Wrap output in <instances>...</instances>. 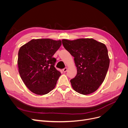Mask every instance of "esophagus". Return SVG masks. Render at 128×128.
I'll use <instances>...</instances> for the list:
<instances>
[{"mask_svg":"<svg viewBox=\"0 0 128 128\" xmlns=\"http://www.w3.org/2000/svg\"><path fill=\"white\" fill-rule=\"evenodd\" d=\"M67 70H68V68H64L63 70V72H67Z\"/></svg>","mask_w":128,"mask_h":128,"instance_id":"esophagus-1","label":"esophagus"}]
</instances>
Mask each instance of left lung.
I'll return each instance as SVG.
<instances>
[{"instance_id": "8db88e82", "label": "left lung", "mask_w": 128, "mask_h": 128, "mask_svg": "<svg viewBox=\"0 0 128 128\" xmlns=\"http://www.w3.org/2000/svg\"><path fill=\"white\" fill-rule=\"evenodd\" d=\"M65 49L74 57L77 75L70 80L72 88L84 95L95 92L105 78L110 65L106 46L92 38L62 40Z\"/></svg>"}]
</instances>
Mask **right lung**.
Wrapping results in <instances>:
<instances>
[{
  "label": "right lung",
  "mask_w": 128,
  "mask_h": 128,
  "mask_svg": "<svg viewBox=\"0 0 128 128\" xmlns=\"http://www.w3.org/2000/svg\"><path fill=\"white\" fill-rule=\"evenodd\" d=\"M61 40L32 39L20 48L18 65L21 79L28 88L44 95L55 88L60 72L54 67L53 56L61 46Z\"/></svg>",
  "instance_id": "add662e5"
}]
</instances>
